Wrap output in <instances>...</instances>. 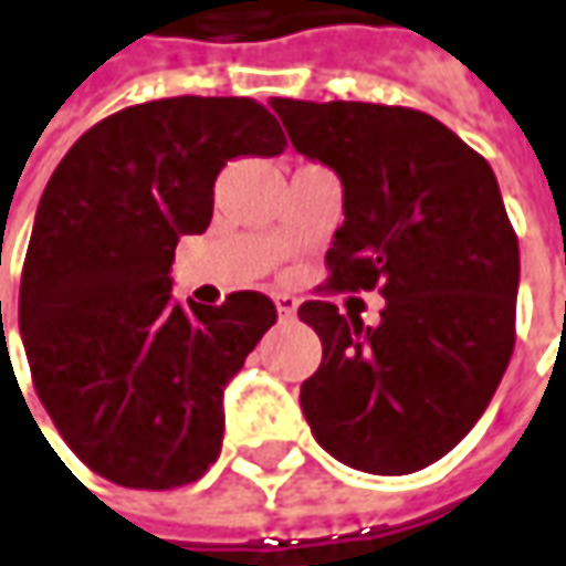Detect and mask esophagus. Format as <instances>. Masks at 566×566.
<instances>
[{
    "label": "esophagus",
    "mask_w": 566,
    "mask_h": 566,
    "mask_svg": "<svg viewBox=\"0 0 566 566\" xmlns=\"http://www.w3.org/2000/svg\"><path fill=\"white\" fill-rule=\"evenodd\" d=\"M275 306H279V316L291 319V316L297 313V297H291V294H275Z\"/></svg>",
    "instance_id": "34e87169"
}]
</instances>
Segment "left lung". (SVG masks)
I'll return each mask as SVG.
<instances>
[{
    "mask_svg": "<svg viewBox=\"0 0 566 566\" xmlns=\"http://www.w3.org/2000/svg\"><path fill=\"white\" fill-rule=\"evenodd\" d=\"M297 153L335 168L344 224L322 294L379 291L381 322L332 301L297 316L322 342L301 385L322 448L354 470L407 476L485 413L516 342L520 247L495 171L432 115L379 103L272 99Z\"/></svg>",
    "mask_w": 566,
    "mask_h": 566,
    "instance_id": "left-lung-1",
    "label": "left lung"
}]
</instances>
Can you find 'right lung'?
I'll use <instances>...</instances> for the list:
<instances>
[{
    "mask_svg": "<svg viewBox=\"0 0 566 566\" xmlns=\"http://www.w3.org/2000/svg\"><path fill=\"white\" fill-rule=\"evenodd\" d=\"M287 147L247 96H171L90 127L52 171L30 234L18 322L30 379L69 448L115 485L166 492L222 451V391L275 303L171 301L185 234L212 219L216 178L238 156Z\"/></svg>",
    "mask_w": 566,
    "mask_h": 566,
    "instance_id": "1",
    "label": "right lung"
}]
</instances>
